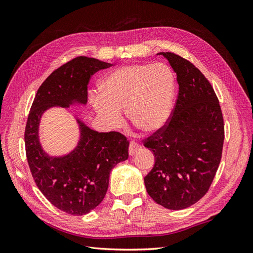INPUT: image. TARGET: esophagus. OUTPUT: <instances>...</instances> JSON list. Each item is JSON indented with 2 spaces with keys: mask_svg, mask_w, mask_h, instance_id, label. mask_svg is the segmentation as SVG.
<instances>
[{
  "mask_svg": "<svg viewBox=\"0 0 253 253\" xmlns=\"http://www.w3.org/2000/svg\"><path fill=\"white\" fill-rule=\"evenodd\" d=\"M140 150H141V145L135 141H132L131 143H129V147H128V154H129V156H133Z\"/></svg>",
  "mask_w": 253,
  "mask_h": 253,
  "instance_id": "1",
  "label": "esophagus"
}]
</instances>
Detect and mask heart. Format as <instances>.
Masks as SVG:
<instances>
[{
	"label": "heart",
	"instance_id": "1",
	"mask_svg": "<svg viewBox=\"0 0 253 253\" xmlns=\"http://www.w3.org/2000/svg\"><path fill=\"white\" fill-rule=\"evenodd\" d=\"M175 85L174 73L166 64H129L106 76L101 93L93 96V104L111 126L120 124V112L126 110L133 126L154 133L171 117Z\"/></svg>",
	"mask_w": 253,
	"mask_h": 253
}]
</instances>
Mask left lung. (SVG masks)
Instances as JSON below:
<instances>
[{
    "instance_id": "1",
    "label": "left lung",
    "mask_w": 253,
    "mask_h": 253,
    "mask_svg": "<svg viewBox=\"0 0 253 253\" xmlns=\"http://www.w3.org/2000/svg\"><path fill=\"white\" fill-rule=\"evenodd\" d=\"M159 55L169 61L179 87L168 124L143 141L155 157L144 185L158 205L181 210L208 192L223 152L224 119L215 91L194 64L173 52Z\"/></svg>"
}]
</instances>
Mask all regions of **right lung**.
Returning <instances> with one entry per match:
<instances>
[{
  "label": "right lung",
  "mask_w": 253,
  "mask_h": 253,
  "mask_svg": "<svg viewBox=\"0 0 253 253\" xmlns=\"http://www.w3.org/2000/svg\"><path fill=\"white\" fill-rule=\"evenodd\" d=\"M111 63L77 57L53 71L37 91L25 127V149L38 188L61 211L84 215L100 204L109 187L110 173L128 157V140L118 132L99 133L77 119L80 140L64 156H49L39 140L43 113L52 106L86 104L91 76Z\"/></svg>",
  "instance_id": "1"
}]
</instances>
